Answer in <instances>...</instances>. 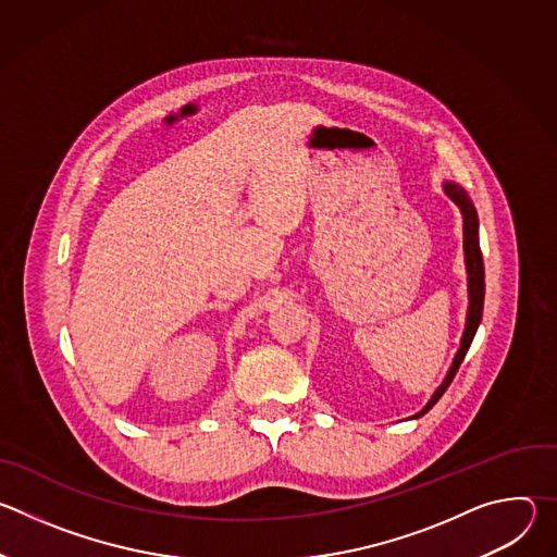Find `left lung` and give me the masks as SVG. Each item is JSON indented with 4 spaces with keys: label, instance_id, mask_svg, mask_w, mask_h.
<instances>
[{
    "label": "left lung",
    "instance_id": "left-lung-1",
    "mask_svg": "<svg viewBox=\"0 0 557 557\" xmlns=\"http://www.w3.org/2000/svg\"><path fill=\"white\" fill-rule=\"evenodd\" d=\"M443 191L447 194V198L460 209L462 213V251H465V269H467V297H469V306H467V320H465V331L460 337V348L443 379V383L434 389L432 399L425 404V408L421 412H417L412 419L423 417L425 412H430L434 408V404L441 399L443 392L449 387L451 379L456 376L475 331L481 326L483 320V304H485V264H483V253H481V243H479V213H475V207L471 202V198L467 196V191L451 183L445 181L443 183Z\"/></svg>",
    "mask_w": 557,
    "mask_h": 557
}]
</instances>
